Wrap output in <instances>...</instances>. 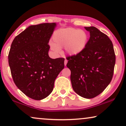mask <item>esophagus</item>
I'll list each match as a JSON object with an SVG mask.
<instances>
[{"mask_svg":"<svg viewBox=\"0 0 126 126\" xmlns=\"http://www.w3.org/2000/svg\"><path fill=\"white\" fill-rule=\"evenodd\" d=\"M67 63H68V60H67L66 59H65V61H64V65H65V66H66V65Z\"/></svg>","mask_w":126,"mask_h":126,"instance_id":"obj_1","label":"esophagus"}]
</instances>
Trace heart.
I'll list each match as a JSON object with an SVG mask.
<instances>
[{"mask_svg":"<svg viewBox=\"0 0 126 126\" xmlns=\"http://www.w3.org/2000/svg\"><path fill=\"white\" fill-rule=\"evenodd\" d=\"M89 36L85 31L73 28L62 29L53 34V42L50 43L51 49L60 52V47H64L67 54L75 56L85 49L88 42Z\"/></svg>","mask_w":126,"mask_h":126,"instance_id":"1","label":"heart"}]
</instances>
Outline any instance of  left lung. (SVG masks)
Here are the masks:
<instances>
[{"label":"left lung","mask_w":126,"mask_h":126,"mask_svg":"<svg viewBox=\"0 0 126 126\" xmlns=\"http://www.w3.org/2000/svg\"><path fill=\"white\" fill-rule=\"evenodd\" d=\"M90 37L82 52L67 57L73 90L86 99L100 94L112 79L115 54L112 41L95 27H85Z\"/></svg>","instance_id":"obj_1"}]
</instances>
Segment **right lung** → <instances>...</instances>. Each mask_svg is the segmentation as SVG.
Returning <instances> with one entry per match:
<instances>
[{"label":"right lung","mask_w":126,"mask_h":126,"mask_svg":"<svg viewBox=\"0 0 126 126\" xmlns=\"http://www.w3.org/2000/svg\"><path fill=\"white\" fill-rule=\"evenodd\" d=\"M56 26V23L31 25L11 44L8 63L12 77L16 87L31 99L47 97L64 68V58L52 59L48 54V44Z\"/></svg>","instance_id":"add662e5"}]
</instances>
